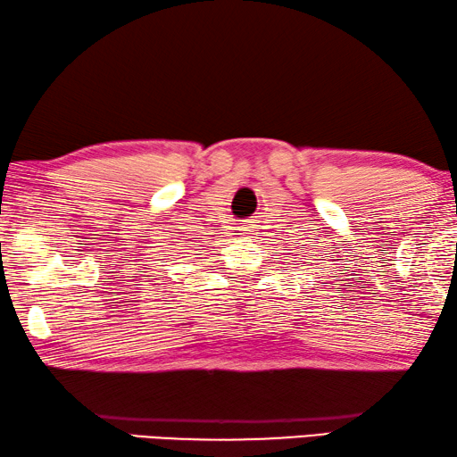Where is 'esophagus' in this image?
<instances>
[{
	"label": "esophagus",
	"mask_w": 457,
	"mask_h": 457,
	"mask_svg": "<svg viewBox=\"0 0 457 457\" xmlns=\"http://www.w3.org/2000/svg\"><path fill=\"white\" fill-rule=\"evenodd\" d=\"M237 229H240L242 234H250V231H253V221H244Z\"/></svg>",
	"instance_id": "34e87169"
}]
</instances>
